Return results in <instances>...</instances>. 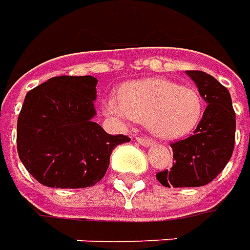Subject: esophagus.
I'll use <instances>...</instances> for the list:
<instances>
[{"instance_id": "34e87169", "label": "esophagus", "mask_w": 250, "mask_h": 250, "mask_svg": "<svg viewBox=\"0 0 250 250\" xmlns=\"http://www.w3.org/2000/svg\"><path fill=\"white\" fill-rule=\"evenodd\" d=\"M135 141H137L138 143H141L142 146H150V145L154 143L153 139H150V138L147 137H135Z\"/></svg>"}]
</instances>
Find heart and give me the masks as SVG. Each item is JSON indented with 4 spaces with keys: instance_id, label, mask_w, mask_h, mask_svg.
Listing matches in <instances>:
<instances>
[{
    "instance_id": "1",
    "label": "heart",
    "mask_w": 250,
    "mask_h": 250,
    "mask_svg": "<svg viewBox=\"0 0 250 250\" xmlns=\"http://www.w3.org/2000/svg\"><path fill=\"white\" fill-rule=\"evenodd\" d=\"M204 99L193 86H181L167 78L125 83L118 99L108 101V112L145 123L154 135L179 139L191 134L204 113Z\"/></svg>"
}]
</instances>
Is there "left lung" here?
Segmentation results:
<instances>
[{
	"instance_id": "obj_1",
	"label": "left lung",
	"mask_w": 250,
	"mask_h": 250,
	"mask_svg": "<svg viewBox=\"0 0 250 250\" xmlns=\"http://www.w3.org/2000/svg\"><path fill=\"white\" fill-rule=\"evenodd\" d=\"M207 103L193 135L170 143L173 167L155 174L164 187L186 188L211 183L231 158L235 142V112L229 90L204 71L187 70Z\"/></svg>"
}]
</instances>
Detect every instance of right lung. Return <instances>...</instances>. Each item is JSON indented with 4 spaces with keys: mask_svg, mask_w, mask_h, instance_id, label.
Wrapping results in <instances>:
<instances>
[{
    "mask_svg": "<svg viewBox=\"0 0 250 250\" xmlns=\"http://www.w3.org/2000/svg\"><path fill=\"white\" fill-rule=\"evenodd\" d=\"M97 80L52 77L25 96L17 119V151L32 177L52 188H86L107 172L112 150L130 142L92 122Z\"/></svg>",
    "mask_w": 250,
    "mask_h": 250,
    "instance_id": "obj_1",
    "label": "right lung"
}]
</instances>
